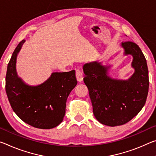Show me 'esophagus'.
Listing matches in <instances>:
<instances>
[{
	"mask_svg": "<svg viewBox=\"0 0 156 156\" xmlns=\"http://www.w3.org/2000/svg\"><path fill=\"white\" fill-rule=\"evenodd\" d=\"M76 79L78 82H81L83 80V74L82 73L80 69H77L76 71Z\"/></svg>",
	"mask_w": 156,
	"mask_h": 156,
	"instance_id": "obj_1",
	"label": "esophagus"
}]
</instances>
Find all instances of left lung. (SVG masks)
Here are the masks:
<instances>
[{"label": "left lung", "instance_id": "left-lung-1", "mask_svg": "<svg viewBox=\"0 0 156 156\" xmlns=\"http://www.w3.org/2000/svg\"><path fill=\"white\" fill-rule=\"evenodd\" d=\"M124 55H131L135 72L126 80L108 76L109 66L101 62L85 64L84 83L89 90L94 115L102 124H125L142 109L147 101L149 80L147 60L140 47L133 41L122 43Z\"/></svg>", "mask_w": 156, "mask_h": 156}]
</instances>
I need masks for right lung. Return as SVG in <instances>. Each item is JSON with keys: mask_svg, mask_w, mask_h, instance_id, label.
I'll return each mask as SVG.
<instances>
[{"mask_svg": "<svg viewBox=\"0 0 156 156\" xmlns=\"http://www.w3.org/2000/svg\"><path fill=\"white\" fill-rule=\"evenodd\" d=\"M24 42L18 44L7 65L5 91L9 102L25 123L41 129L55 128L62 122L66 100L77 85L76 72H55L41 85H26L16 70V57Z\"/></svg>", "mask_w": 156, "mask_h": 156, "instance_id": "obj_1", "label": "right lung"}]
</instances>
